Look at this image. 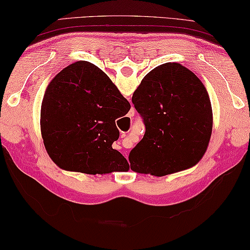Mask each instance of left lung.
Returning a JSON list of instances; mask_svg holds the SVG:
<instances>
[{"label":"left lung","mask_w":250,"mask_h":250,"mask_svg":"<svg viewBox=\"0 0 250 250\" xmlns=\"http://www.w3.org/2000/svg\"><path fill=\"white\" fill-rule=\"evenodd\" d=\"M146 134L129 152L133 171L166 176L191 168L203 158L212 134L208 90L190 70L165 63L150 71L132 97Z\"/></svg>","instance_id":"1"}]
</instances>
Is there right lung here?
I'll list each match as a JSON object with an SVG mask.
<instances>
[{"label":"right lung","instance_id":"add662e5","mask_svg":"<svg viewBox=\"0 0 250 250\" xmlns=\"http://www.w3.org/2000/svg\"><path fill=\"white\" fill-rule=\"evenodd\" d=\"M129 108L98 66L86 61L72 63L49 82L42 98L41 129L47 153L72 171H127V160L111 144L119 137L115 121Z\"/></svg>","mask_w":250,"mask_h":250}]
</instances>
